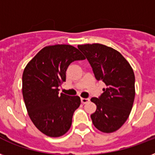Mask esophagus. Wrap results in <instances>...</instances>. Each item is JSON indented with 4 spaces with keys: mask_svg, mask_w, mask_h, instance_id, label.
Masks as SVG:
<instances>
[{
    "mask_svg": "<svg viewBox=\"0 0 155 155\" xmlns=\"http://www.w3.org/2000/svg\"><path fill=\"white\" fill-rule=\"evenodd\" d=\"M89 98H81V102H82V104L87 103V102H89Z\"/></svg>",
    "mask_w": 155,
    "mask_h": 155,
    "instance_id": "obj_1",
    "label": "esophagus"
}]
</instances>
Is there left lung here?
Wrapping results in <instances>:
<instances>
[{"instance_id": "8db88e82", "label": "left lung", "mask_w": 155, "mask_h": 155, "mask_svg": "<svg viewBox=\"0 0 155 155\" xmlns=\"http://www.w3.org/2000/svg\"><path fill=\"white\" fill-rule=\"evenodd\" d=\"M92 67L95 77L103 81L107 87L98 98L91 101L97 110L91 115L97 130L113 133L126 121L132 109L135 97V76L131 66L120 52L104 45H79Z\"/></svg>"}]
</instances>
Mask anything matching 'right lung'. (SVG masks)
<instances>
[{
    "label": "right lung",
    "instance_id": "right-lung-1",
    "mask_svg": "<svg viewBox=\"0 0 155 155\" xmlns=\"http://www.w3.org/2000/svg\"><path fill=\"white\" fill-rule=\"evenodd\" d=\"M85 57L71 45H54L42 49L29 62L22 75V95L32 122L47 136L65 134L80 105L78 96L60 93L71 63Z\"/></svg>",
    "mask_w": 155,
    "mask_h": 155
}]
</instances>
